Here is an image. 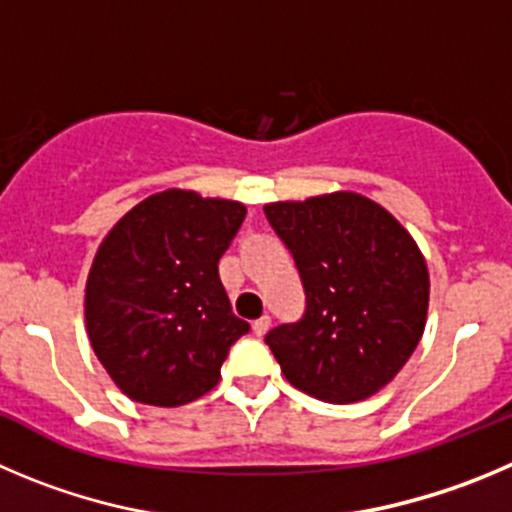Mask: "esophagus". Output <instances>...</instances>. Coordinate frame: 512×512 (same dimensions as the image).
Instances as JSON below:
<instances>
[{
    "instance_id": "obj_1",
    "label": "esophagus",
    "mask_w": 512,
    "mask_h": 512,
    "mask_svg": "<svg viewBox=\"0 0 512 512\" xmlns=\"http://www.w3.org/2000/svg\"><path fill=\"white\" fill-rule=\"evenodd\" d=\"M252 331H255V336H265L267 331H270V318L267 315H262V318H257L255 323H252Z\"/></svg>"
}]
</instances>
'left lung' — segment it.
Listing matches in <instances>:
<instances>
[{
    "mask_svg": "<svg viewBox=\"0 0 512 512\" xmlns=\"http://www.w3.org/2000/svg\"><path fill=\"white\" fill-rule=\"evenodd\" d=\"M265 217L305 288L303 318L265 336L285 379L333 404L384 389L427 323L429 272L412 234L356 191L272 202Z\"/></svg>",
    "mask_w": 512,
    "mask_h": 512,
    "instance_id": "1",
    "label": "left lung"
}]
</instances>
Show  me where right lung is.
I'll list each match as a JSON object with an SVG mask.
<instances>
[{
    "instance_id": "add662e5",
    "label": "right lung",
    "mask_w": 512,
    "mask_h": 512,
    "mask_svg": "<svg viewBox=\"0 0 512 512\" xmlns=\"http://www.w3.org/2000/svg\"><path fill=\"white\" fill-rule=\"evenodd\" d=\"M245 214L232 199L166 189L105 234L85 283V328L128 399L181 407L217 386L229 346L250 331L217 267Z\"/></svg>"
}]
</instances>
